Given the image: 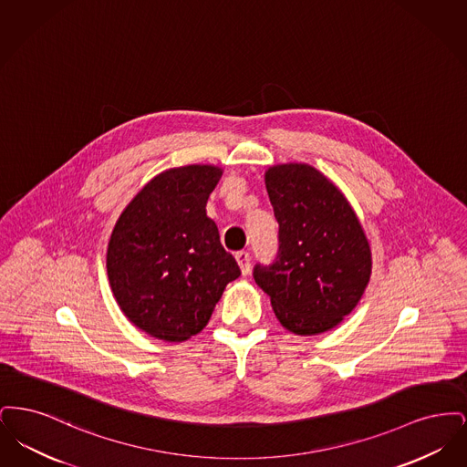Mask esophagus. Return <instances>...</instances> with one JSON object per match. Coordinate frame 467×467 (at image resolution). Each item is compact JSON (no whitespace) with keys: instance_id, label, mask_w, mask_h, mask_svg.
<instances>
[{"instance_id":"esophagus-1","label":"esophagus","mask_w":467,"mask_h":467,"mask_svg":"<svg viewBox=\"0 0 467 467\" xmlns=\"http://www.w3.org/2000/svg\"><path fill=\"white\" fill-rule=\"evenodd\" d=\"M236 263H238V266L242 267V273L244 275H248L250 273V254L246 252V250H240V252H236Z\"/></svg>"}]
</instances>
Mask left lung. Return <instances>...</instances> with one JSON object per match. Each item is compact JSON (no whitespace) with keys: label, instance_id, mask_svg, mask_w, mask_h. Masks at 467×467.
Wrapping results in <instances>:
<instances>
[{"label":"left lung","instance_id":"left-lung-1","mask_svg":"<svg viewBox=\"0 0 467 467\" xmlns=\"http://www.w3.org/2000/svg\"><path fill=\"white\" fill-rule=\"evenodd\" d=\"M266 189L278 252L271 265H255L254 280L290 333L329 331L356 308L371 276L362 225L333 182L308 164L269 168Z\"/></svg>","mask_w":467,"mask_h":467}]
</instances>
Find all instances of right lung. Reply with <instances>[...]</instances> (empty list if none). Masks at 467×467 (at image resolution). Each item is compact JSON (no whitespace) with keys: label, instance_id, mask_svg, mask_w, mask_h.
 Wrapping results in <instances>:
<instances>
[{"label":"right lung","instance_id":"add662e5","mask_svg":"<svg viewBox=\"0 0 467 467\" xmlns=\"http://www.w3.org/2000/svg\"><path fill=\"white\" fill-rule=\"evenodd\" d=\"M223 170L182 166L152 178L113 227L111 292L136 327L164 341L202 331L229 282L242 271L225 252L206 201Z\"/></svg>","mask_w":467,"mask_h":467}]
</instances>
